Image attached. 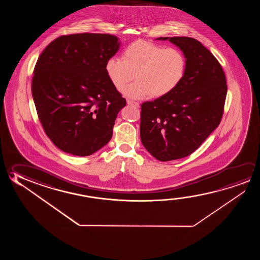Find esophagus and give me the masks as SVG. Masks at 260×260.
<instances>
[{
    "label": "esophagus",
    "mask_w": 260,
    "mask_h": 260,
    "mask_svg": "<svg viewBox=\"0 0 260 260\" xmlns=\"http://www.w3.org/2000/svg\"><path fill=\"white\" fill-rule=\"evenodd\" d=\"M127 103H128V105H132V106H135L137 107V108L140 107V103L134 102V101H132V100H128Z\"/></svg>",
    "instance_id": "obj_1"
}]
</instances>
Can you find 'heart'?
I'll return each instance as SVG.
<instances>
[{
	"label": "heart",
	"instance_id": "1",
	"mask_svg": "<svg viewBox=\"0 0 260 260\" xmlns=\"http://www.w3.org/2000/svg\"><path fill=\"white\" fill-rule=\"evenodd\" d=\"M105 72L116 89H123L136 77L137 81L122 90L128 98H156L173 91L182 81L186 72V58L176 47L139 40L124 49L122 59L111 57Z\"/></svg>",
	"mask_w": 260,
	"mask_h": 260
}]
</instances>
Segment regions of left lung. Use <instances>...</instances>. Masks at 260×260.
Masks as SVG:
<instances>
[{
	"label": "left lung",
	"instance_id": "left-lung-1",
	"mask_svg": "<svg viewBox=\"0 0 260 260\" xmlns=\"http://www.w3.org/2000/svg\"><path fill=\"white\" fill-rule=\"evenodd\" d=\"M156 40H169L186 58V72L179 86L141 105L142 144L157 160L170 161L190 155L217 128L228 87L221 65L196 39Z\"/></svg>",
	"mask_w": 260,
	"mask_h": 260
}]
</instances>
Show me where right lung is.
I'll use <instances>...</instances> for the list:
<instances>
[{"mask_svg":"<svg viewBox=\"0 0 260 260\" xmlns=\"http://www.w3.org/2000/svg\"><path fill=\"white\" fill-rule=\"evenodd\" d=\"M120 41L105 34L63 35L43 50L31 92L43 129L57 148L89 156L111 141L126 100L105 72Z\"/></svg>","mask_w":260,"mask_h":260,"instance_id":"right-lung-1","label":"right lung"}]
</instances>
